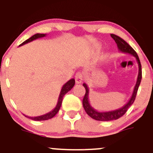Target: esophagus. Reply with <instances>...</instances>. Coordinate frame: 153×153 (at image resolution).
Masks as SVG:
<instances>
[{"instance_id":"34e87169","label":"esophagus","mask_w":153,"mask_h":153,"mask_svg":"<svg viewBox=\"0 0 153 153\" xmlns=\"http://www.w3.org/2000/svg\"><path fill=\"white\" fill-rule=\"evenodd\" d=\"M83 81V74L81 72H78L75 75V82L76 83H81Z\"/></svg>"}]
</instances>
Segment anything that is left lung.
Segmentation results:
<instances>
[{
  "label": "left lung",
  "instance_id": "left-lung-1",
  "mask_svg": "<svg viewBox=\"0 0 153 153\" xmlns=\"http://www.w3.org/2000/svg\"><path fill=\"white\" fill-rule=\"evenodd\" d=\"M111 36L114 39L115 42L117 43V48L120 52L124 53H128L131 54V56H134L136 58V61L138 62V65H139V74H138L137 77V81H136V83L135 85L134 89H133V94H132L131 98L128 100V102L123 107L117 108L116 110L109 111H98L94 109L92 106L90 104L89 100V89L86 83H83V86L86 89V93H85L84 97L83 99V106L84 108L85 111L86 112L88 115L90 117L95 120H98V121H111V120H115L117 119L120 118L121 117L126 113L128 109L129 108L130 106L134 102L135 99H136V94H137L138 89L140 85L141 80V65L139 58L138 56L137 53L136 51L132 48L125 40L120 38V36H117L115 34H111Z\"/></svg>",
  "mask_w": 153,
  "mask_h": 153
}]
</instances>
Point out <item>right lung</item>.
<instances>
[{
    "label": "right lung",
    "mask_w": 153,
    "mask_h": 153,
    "mask_svg": "<svg viewBox=\"0 0 153 153\" xmlns=\"http://www.w3.org/2000/svg\"><path fill=\"white\" fill-rule=\"evenodd\" d=\"M46 35H47L46 33L45 34V33H36V34H34L33 36H32L31 37H30L27 40H25V42H22L21 45H20L19 46L27 44V43H28V42H30L33 41V40L37 39H39V38L45 37V36H46ZM75 83V79H74V78H72V79H70V81H67L65 84H64V86H62V89H61L59 99H58L57 104H56V107L54 108L53 110H52L51 111L48 112V113L45 114L38 116V117H28V116H25V114H23V115L25 116L26 117H28V118L30 119V120H35V121H43V120H50V119L53 118V117H55L56 114L59 112V109H60V108H61V105H62L64 96L65 95V94H67L69 91H70V90L72 89V87L74 86Z\"/></svg>",
    "instance_id": "add662e5"
}]
</instances>
